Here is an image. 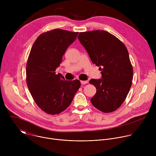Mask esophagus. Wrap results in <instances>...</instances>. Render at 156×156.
<instances>
[{"mask_svg": "<svg viewBox=\"0 0 156 156\" xmlns=\"http://www.w3.org/2000/svg\"><path fill=\"white\" fill-rule=\"evenodd\" d=\"M88 83V81H81V83L82 84H87Z\"/></svg>", "mask_w": 156, "mask_h": 156, "instance_id": "esophagus-1", "label": "esophagus"}]
</instances>
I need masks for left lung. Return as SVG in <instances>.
<instances>
[{"label":"left lung","instance_id":"left-lung-1","mask_svg":"<svg viewBox=\"0 0 156 156\" xmlns=\"http://www.w3.org/2000/svg\"><path fill=\"white\" fill-rule=\"evenodd\" d=\"M78 38L101 71L102 79L90 81L96 88L91 102L102 112H112L125 101L131 86L133 71L128 50L120 39L104 30L80 33Z\"/></svg>","mask_w":156,"mask_h":156}]
</instances>
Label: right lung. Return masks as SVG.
<instances>
[{
    "label": "right lung",
    "instance_id": "1",
    "mask_svg": "<svg viewBox=\"0 0 156 156\" xmlns=\"http://www.w3.org/2000/svg\"><path fill=\"white\" fill-rule=\"evenodd\" d=\"M78 34L61 29L48 31L40 34L31 48L26 68L27 86L36 104L48 114L65 110L80 87V80H65L55 72Z\"/></svg>",
    "mask_w": 156,
    "mask_h": 156
}]
</instances>
